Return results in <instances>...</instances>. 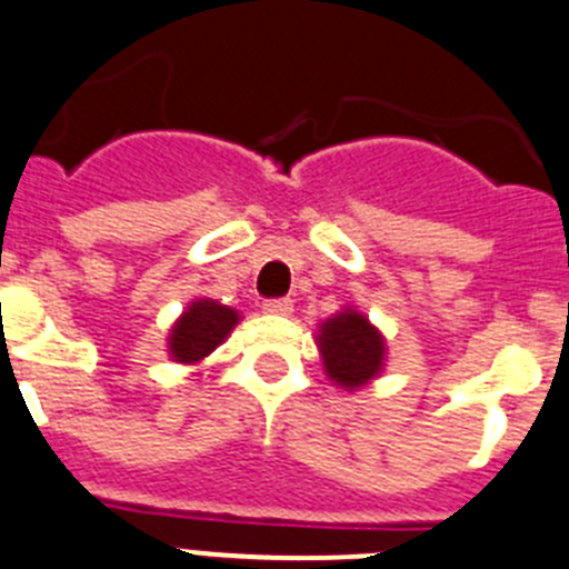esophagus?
<instances>
[{
	"mask_svg": "<svg viewBox=\"0 0 569 569\" xmlns=\"http://www.w3.org/2000/svg\"><path fill=\"white\" fill-rule=\"evenodd\" d=\"M263 311H267V315L286 317V315H291V300L289 297H274V300L263 302Z\"/></svg>",
	"mask_w": 569,
	"mask_h": 569,
	"instance_id": "34e87169",
	"label": "esophagus"
}]
</instances>
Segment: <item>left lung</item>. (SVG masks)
<instances>
[{"label": "left lung", "instance_id": "8db88e82", "mask_svg": "<svg viewBox=\"0 0 569 569\" xmlns=\"http://www.w3.org/2000/svg\"><path fill=\"white\" fill-rule=\"evenodd\" d=\"M322 365L333 385L359 390L385 368V337L357 309H342L326 320L317 333Z\"/></svg>", "mask_w": 569, "mask_h": 569}]
</instances>
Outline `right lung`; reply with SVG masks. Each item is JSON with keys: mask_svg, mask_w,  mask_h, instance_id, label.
Wrapping results in <instances>:
<instances>
[{"mask_svg": "<svg viewBox=\"0 0 569 569\" xmlns=\"http://www.w3.org/2000/svg\"><path fill=\"white\" fill-rule=\"evenodd\" d=\"M238 320L241 317L230 306H221L216 300H193L188 311L173 322L171 337H168V353H171L173 362H201L230 337Z\"/></svg>", "mask_w": 569, "mask_h": 569, "instance_id": "1", "label": "right lung"}]
</instances>
